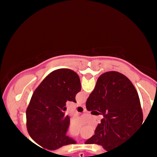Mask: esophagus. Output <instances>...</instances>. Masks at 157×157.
Wrapping results in <instances>:
<instances>
[{
    "label": "esophagus",
    "mask_w": 157,
    "mask_h": 157,
    "mask_svg": "<svg viewBox=\"0 0 157 157\" xmlns=\"http://www.w3.org/2000/svg\"><path fill=\"white\" fill-rule=\"evenodd\" d=\"M81 107L82 108H83L84 109H86V105H85V104H81V105H80Z\"/></svg>",
    "instance_id": "obj_1"
}]
</instances>
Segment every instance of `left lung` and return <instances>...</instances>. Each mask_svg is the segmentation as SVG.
Here are the masks:
<instances>
[{"label": "left lung", "mask_w": 157, "mask_h": 157, "mask_svg": "<svg viewBox=\"0 0 157 157\" xmlns=\"http://www.w3.org/2000/svg\"><path fill=\"white\" fill-rule=\"evenodd\" d=\"M81 90L80 77L68 68L50 73L32 94L26 109V128L31 138L48 150H56L76 141L66 135L70 118L66 102H76Z\"/></svg>", "instance_id": "8db88e82"}]
</instances>
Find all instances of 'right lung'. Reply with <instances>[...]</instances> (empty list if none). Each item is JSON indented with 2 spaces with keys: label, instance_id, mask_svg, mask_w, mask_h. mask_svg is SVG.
<instances>
[{
  "label": "right lung",
  "instance_id": "obj_1",
  "mask_svg": "<svg viewBox=\"0 0 157 157\" xmlns=\"http://www.w3.org/2000/svg\"><path fill=\"white\" fill-rule=\"evenodd\" d=\"M86 105L88 111L97 110L104 117L85 143L100 145L106 151L125 143L144 124L137 91L130 80L117 71L99 77Z\"/></svg>",
  "mask_w": 157,
  "mask_h": 157
}]
</instances>
